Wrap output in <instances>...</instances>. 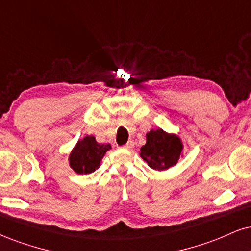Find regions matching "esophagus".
Returning a JSON list of instances; mask_svg holds the SVG:
<instances>
[{
    "mask_svg": "<svg viewBox=\"0 0 251 251\" xmlns=\"http://www.w3.org/2000/svg\"><path fill=\"white\" fill-rule=\"evenodd\" d=\"M133 147H134V143H133V141H132V140H129L127 144L124 145L123 149H125V150H132V149H133Z\"/></svg>",
    "mask_w": 251,
    "mask_h": 251,
    "instance_id": "34e87169",
    "label": "esophagus"
}]
</instances>
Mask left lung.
<instances>
[{"label":"left lung","mask_w":251,"mask_h":251,"mask_svg":"<svg viewBox=\"0 0 251 251\" xmlns=\"http://www.w3.org/2000/svg\"><path fill=\"white\" fill-rule=\"evenodd\" d=\"M182 150V141L176 134L161 128L151 129L146 134V144L140 149V156L153 170L165 171L177 164Z\"/></svg>","instance_id":"1"}]
</instances>
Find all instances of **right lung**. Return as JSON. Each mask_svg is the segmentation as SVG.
Returning <instances> with one entry per match:
<instances>
[{
  "label": "right lung",
  "mask_w": 251,
  "mask_h": 251,
  "mask_svg": "<svg viewBox=\"0 0 251 251\" xmlns=\"http://www.w3.org/2000/svg\"><path fill=\"white\" fill-rule=\"evenodd\" d=\"M111 150L110 144H99L93 135L78 140L69 155L70 167L77 174H90L98 170L105 153Z\"/></svg>",
  "instance_id": "1"
}]
</instances>
